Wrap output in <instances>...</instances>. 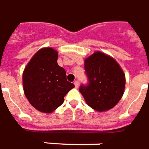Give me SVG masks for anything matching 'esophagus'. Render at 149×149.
I'll return each mask as SVG.
<instances>
[{"label":"esophagus","mask_w":149,"mask_h":149,"mask_svg":"<svg viewBox=\"0 0 149 149\" xmlns=\"http://www.w3.org/2000/svg\"><path fill=\"white\" fill-rule=\"evenodd\" d=\"M74 86H75V87H79V83L78 81H75V82H74Z\"/></svg>","instance_id":"34e87169"}]
</instances>
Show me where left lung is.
<instances>
[{
  "label": "left lung",
  "instance_id": "1",
  "mask_svg": "<svg viewBox=\"0 0 149 149\" xmlns=\"http://www.w3.org/2000/svg\"><path fill=\"white\" fill-rule=\"evenodd\" d=\"M87 86L79 91L86 102L98 112L113 108L122 97L125 87V75L114 58L101 52H95L84 61Z\"/></svg>",
  "mask_w": 149,
  "mask_h": 149
}]
</instances>
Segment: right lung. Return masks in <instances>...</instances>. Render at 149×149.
Masks as SVG:
<instances>
[{
	"instance_id": "right-lung-1",
	"label": "right lung",
	"mask_w": 149,
	"mask_h": 149,
	"mask_svg": "<svg viewBox=\"0 0 149 149\" xmlns=\"http://www.w3.org/2000/svg\"><path fill=\"white\" fill-rule=\"evenodd\" d=\"M58 52L52 47L38 51L23 72V88L27 99L40 112L51 113L63 103L64 96L74 87L66 71L57 63Z\"/></svg>"
}]
</instances>
